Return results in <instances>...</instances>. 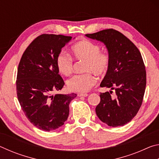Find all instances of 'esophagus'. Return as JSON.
I'll list each match as a JSON object with an SVG mask.
<instances>
[{"label":"esophagus","instance_id":"34e87169","mask_svg":"<svg viewBox=\"0 0 159 159\" xmlns=\"http://www.w3.org/2000/svg\"><path fill=\"white\" fill-rule=\"evenodd\" d=\"M88 95L87 93H78L79 97H87Z\"/></svg>","mask_w":159,"mask_h":159}]
</instances>
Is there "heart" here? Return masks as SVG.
Listing matches in <instances>:
<instances>
[{"label":"heart","mask_w":159,"mask_h":159,"mask_svg":"<svg viewBox=\"0 0 159 159\" xmlns=\"http://www.w3.org/2000/svg\"><path fill=\"white\" fill-rule=\"evenodd\" d=\"M71 50L75 60L85 61L83 70L87 73L75 75L67 81V87L73 92H87L96 83L92 72L102 76L108 71L111 62L110 56L107 52L101 51L100 45L88 39L76 43ZM56 66L59 72L64 76H69L73 71V60L64 52L57 55Z\"/></svg>","instance_id":"1"}]
</instances>
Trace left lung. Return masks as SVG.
Masks as SVG:
<instances>
[{
	"mask_svg": "<svg viewBox=\"0 0 159 159\" xmlns=\"http://www.w3.org/2000/svg\"><path fill=\"white\" fill-rule=\"evenodd\" d=\"M85 36L106 45L111 62L100 86L110 88L116 95L114 98L113 91L100 93L96 114L109 126L127 124L138 114L146 88V70L141 53L130 39L115 29H104Z\"/></svg>",
	"mask_w": 159,
	"mask_h": 159,
	"instance_id": "1",
	"label": "left lung"
}]
</instances>
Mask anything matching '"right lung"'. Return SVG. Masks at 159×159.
Returning a JSON list of instances; mask_svg holds the SVG:
<instances>
[{
	"mask_svg": "<svg viewBox=\"0 0 159 159\" xmlns=\"http://www.w3.org/2000/svg\"><path fill=\"white\" fill-rule=\"evenodd\" d=\"M71 38L40 35L26 48L19 63L18 101L29 121L42 130L52 131L62 125L68 118L70 102L77 96L75 93L52 95L64 85L56 58Z\"/></svg>",
	"mask_w": 159,
	"mask_h": 159,
	"instance_id": "obj_1",
	"label": "right lung"
}]
</instances>
